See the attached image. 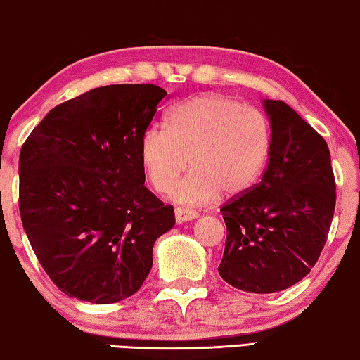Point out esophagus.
<instances>
[{"label": "esophagus", "mask_w": 360, "mask_h": 360, "mask_svg": "<svg viewBox=\"0 0 360 360\" xmlns=\"http://www.w3.org/2000/svg\"><path fill=\"white\" fill-rule=\"evenodd\" d=\"M174 215H176V221H178V224H184V221L194 220V219H197V217H199L197 212L186 210V209H176Z\"/></svg>", "instance_id": "obj_1"}]
</instances>
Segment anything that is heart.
I'll return each mask as SVG.
<instances>
[{
	"label": "heart",
	"instance_id": "1",
	"mask_svg": "<svg viewBox=\"0 0 360 360\" xmlns=\"http://www.w3.org/2000/svg\"><path fill=\"white\" fill-rule=\"evenodd\" d=\"M165 130H146L140 140V161L156 192L173 189L179 204L204 205L220 194H246L264 173L271 153L266 115L220 93H205L176 105Z\"/></svg>",
	"mask_w": 360,
	"mask_h": 360
}]
</instances>
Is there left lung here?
Masks as SVG:
<instances>
[{
    "instance_id": "8db88e82",
    "label": "left lung",
    "mask_w": 360,
    "mask_h": 360,
    "mask_svg": "<svg viewBox=\"0 0 360 360\" xmlns=\"http://www.w3.org/2000/svg\"><path fill=\"white\" fill-rule=\"evenodd\" d=\"M271 153L261 182L221 207V279L252 293L281 292L316 264L330 231L336 182L326 141L283 101H264Z\"/></svg>"
}]
</instances>
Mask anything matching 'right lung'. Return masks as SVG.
Returning <instances> with one entry per match:
<instances>
[{
  "label": "right lung",
  "instance_id": "right-lung-1",
  "mask_svg": "<svg viewBox=\"0 0 360 360\" xmlns=\"http://www.w3.org/2000/svg\"><path fill=\"white\" fill-rule=\"evenodd\" d=\"M166 91L110 84L53 108L19 155V212L30 246L68 297L115 303L139 290L173 205L145 187L140 140Z\"/></svg>",
  "mask_w": 360,
  "mask_h": 360
}]
</instances>
